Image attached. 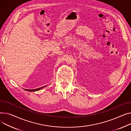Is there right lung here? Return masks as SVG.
<instances>
[{
    "instance_id": "add662e5",
    "label": "right lung",
    "mask_w": 131,
    "mask_h": 131,
    "mask_svg": "<svg viewBox=\"0 0 131 131\" xmlns=\"http://www.w3.org/2000/svg\"><path fill=\"white\" fill-rule=\"evenodd\" d=\"M46 86H42L41 87V88H38V89H33V90H28V89H24V90L25 91H27L28 92H35V91H39L40 90H41L42 89L45 88V87Z\"/></svg>"
}]
</instances>
